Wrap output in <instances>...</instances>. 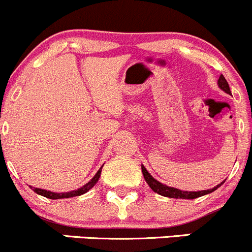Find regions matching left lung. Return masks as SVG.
<instances>
[{"mask_svg": "<svg viewBox=\"0 0 252 252\" xmlns=\"http://www.w3.org/2000/svg\"><path fill=\"white\" fill-rule=\"evenodd\" d=\"M217 84H218V86H220V90L224 91L225 94H229V95H232L229 85H228L227 80H225V78L223 77L222 74H220V77L218 78ZM141 171H142V174H144V178H145V180H146V183L149 184V187L151 188L155 192H157L158 195H162V196L173 197V199H188V200L197 199V197L204 196V195H207V194H211V192H213L215 190H217L218 188L223 184V183L225 182V180H223V182L220 183V184H218L217 187L212 188V189H208V190H200V191H184V190H180V189H177V188H172V187H168V185H166V184H162L161 182H158V180L155 179V178L152 177L149 172H147V169L145 168L144 164H141Z\"/></svg>", "mask_w": 252, "mask_h": 252, "instance_id": "8db88e82", "label": "left lung"}]
</instances>
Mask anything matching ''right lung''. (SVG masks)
Returning a JSON list of instances; mask_svg holds the SVG:
<instances>
[{
  "mask_svg": "<svg viewBox=\"0 0 252 252\" xmlns=\"http://www.w3.org/2000/svg\"><path fill=\"white\" fill-rule=\"evenodd\" d=\"M103 167V166H102ZM102 167L97 171V173L93 177V179L90 182L86 183L85 185H83L81 188H79L77 190H73V191H68V192H53V191H48V190L45 189H39V188H32L36 194L41 195V196L47 197V199H52V200H58V199H67V197H73V196H80V195L85 194L88 192L94 185L97 183V180L100 179L101 175V171H102Z\"/></svg>",
  "mask_w": 252,
  "mask_h": 252,
  "instance_id": "obj_1",
  "label": "right lung"
}]
</instances>
